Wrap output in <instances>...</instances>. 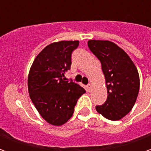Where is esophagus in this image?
Here are the masks:
<instances>
[{"label": "esophagus", "instance_id": "esophagus-1", "mask_svg": "<svg viewBox=\"0 0 151 151\" xmlns=\"http://www.w3.org/2000/svg\"><path fill=\"white\" fill-rule=\"evenodd\" d=\"M87 88H88L89 91H91V88H92L91 84H88V85H87Z\"/></svg>", "mask_w": 151, "mask_h": 151}]
</instances>
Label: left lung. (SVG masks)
I'll list each match as a JSON object with an SVG mask.
<instances>
[{"instance_id": "left-lung-1", "label": "left lung", "mask_w": 151, "mask_h": 151, "mask_svg": "<svg viewBox=\"0 0 151 151\" xmlns=\"http://www.w3.org/2000/svg\"><path fill=\"white\" fill-rule=\"evenodd\" d=\"M88 47L102 65L108 98L96 111L110 120H119L129 113L138 95L139 74L123 49L108 40H89Z\"/></svg>"}]
</instances>
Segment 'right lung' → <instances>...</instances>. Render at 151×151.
I'll use <instances>...</instances> for the list:
<instances>
[{
    "label": "right lung",
    "instance_id": "right-lung-1",
    "mask_svg": "<svg viewBox=\"0 0 151 151\" xmlns=\"http://www.w3.org/2000/svg\"><path fill=\"white\" fill-rule=\"evenodd\" d=\"M78 45V40L51 43L39 53L29 72L31 101L41 116L52 125H61L72 117L77 102L86 92L77 83L63 78Z\"/></svg>",
    "mask_w": 151,
    "mask_h": 151
}]
</instances>
